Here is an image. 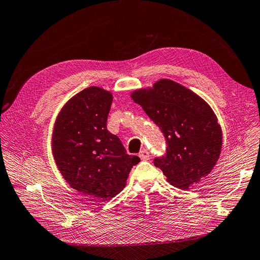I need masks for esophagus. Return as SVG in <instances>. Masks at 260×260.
Listing matches in <instances>:
<instances>
[{"instance_id":"esophagus-1","label":"esophagus","mask_w":260,"mask_h":260,"mask_svg":"<svg viewBox=\"0 0 260 260\" xmlns=\"http://www.w3.org/2000/svg\"><path fill=\"white\" fill-rule=\"evenodd\" d=\"M139 157L141 160H148L149 159V152L147 149H142L140 152H139Z\"/></svg>"}]
</instances>
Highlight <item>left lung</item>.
I'll return each instance as SVG.
<instances>
[{
    "mask_svg": "<svg viewBox=\"0 0 260 260\" xmlns=\"http://www.w3.org/2000/svg\"><path fill=\"white\" fill-rule=\"evenodd\" d=\"M131 97L165 136L166 155L153 163L168 183L188 189L210 174L221 151L222 133L208 103L168 78L135 90Z\"/></svg>",
    "mask_w": 260,
    "mask_h": 260,
    "instance_id": "left-lung-1",
    "label": "left lung"
}]
</instances>
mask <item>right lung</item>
Returning a JSON list of instances; mask_svg holds the SVG:
<instances>
[{
  "mask_svg": "<svg viewBox=\"0 0 260 260\" xmlns=\"http://www.w3.org/2000/svg\"><path fill=\"white\" fill-rule=\"evenodd\" d=\"M113 94L90 86L69 99L53 126L51 146L62 178L83 194L108 201L122 191L137 155L107 129Z\"/></svg>",
  "mask_w": 260,
  "mask_h": 260,
  "instance_id": "1",
  "label": "right lung"
}]
</instances>
